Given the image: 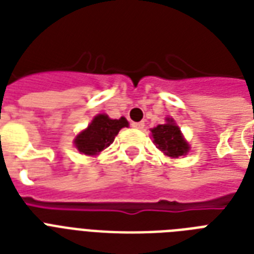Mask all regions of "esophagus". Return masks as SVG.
<instances>
[{"instance_id": "esophagus-1", "label": "esophagus", "mask_w": 254, "mask_h": 254, "mask_svg": "<svg viewBox=\"0 0 254 254\" xmlns=\"http://www.w3.org/2000/svg\"><path fill=\"white\" fill-rule=\"evenodd\" d=\"M131 127H134V129H138V130H142L143 127H145V124H143V123H133V124H131Z\"/></svg>"}]
</instances>
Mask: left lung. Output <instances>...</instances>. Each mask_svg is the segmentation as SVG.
Segmentation results:
<instances>
[{"label": "left lung", "mask_w": 254, "mask_h": 254, "mask_svg": "<svg viewBox=\"0 0 254 254\" xmlns=\"http://www.w3.org/2000/svg\"><path fill=\"white\" fill-rule=\"evenodd\" d=\"M151 137L155 146L171 158L186 155L190 150L189 142L183 138L181 129L173 119H166V124L153 127Z\"/></svg>", "instance_id": "obj_1"}]
</instances>
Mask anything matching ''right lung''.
Here are the masks:
<instances>
[{"label": "right lung", "mask_w": 254, "mask_h": 254, "mask_svg": "<svg viewBox=\"0 0 254 254\" xmlns=\"http://www.w3.org/2000/svg\"><path fill=\"white\" fill-rule=\"evenodd\" d=\"M127 120L109 119L107 115H97L87 129L79 133L73 139L75 147L85 155H97L107 149L124 127H127Z\"/></svg>", "instance_id": "add662e5"}]
</instances>
